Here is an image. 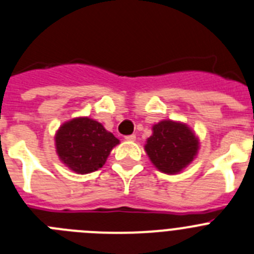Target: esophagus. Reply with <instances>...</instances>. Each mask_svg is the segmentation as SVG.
I'll use <instances>...</instances> for the list:
<instances>
[{
  "label": "esophagus",
  "instance_id": "obj_1",
  "mask_svg": "<svg viewBox=\"0 0 254 254\" xmlns=\"http://www.w3.org/2000/svg\"><path fill=\"white\" fill-rule=\"evenodd\" d=\"M126 140L127 141H134L136 140V134L134 133H132V134H128V136H126Z\"/></svg>",
  "mask_w": 254,
  "mask_h": 254
}]
</instances>
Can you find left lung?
<instances>
[{
    "label": "left lung",
    "mask_w": 254,
    "mask_h": 254,
    "mask_svg": "<svg viewBox=\"0 0 254 254\" xmlns=\"http://www.w3.org/2000/svg\"><path fill=\"white\" fill-rule=\"evenodd\" d=\"M152 131L145 150L159 170L168 174L178 173L193 160L198 141L187 126L163 121L155 125Z\"/></svg>",
    "instance_id": "obj_1"
}]
</instances>
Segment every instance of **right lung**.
Instances as JSON below:
<instances>
[{
  "instance_id": "right-lung-1",
  "label": "right lung",
  "mask_w": 254,
  "mask_h": 254,
  "mask_svg": "<svg viewBox=\"0 0 254 254\" xmlns=\"http://www.w3.org/2000/svg\"><path fill=\"white\" fill-rule=\"evenodd\" d=\"M118 138L96 121L76 118L64 123L56 134L58 156L67 167L80 174L102 168Z\"/></svg>"
}]
</instances>
